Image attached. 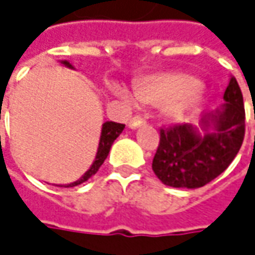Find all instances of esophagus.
<instances>
[{
    "mask_svg": "<svg viewBox=\"0 0 255 255\" xmlns=\"http://www.w3.org/2000/svg\"><path fill=\"white\" fill-rule=\"evenodd\" d=\"M142 126H145V121L142 120V119H139V117H134V119H131V121L128 123V127L131 128V129L142 127Z\"/></svg>",
    "mask_w": 255,
    "mask_h": 255,
    "instance_id": "esophagus-1",
    "label": "esophagus"
}]
</instances>
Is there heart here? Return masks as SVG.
<instances>
[{"instance_id": "b5f03b06", "label": "heart", "mask_w": 255, "mask_h": 255, "mask_svg": "<svg viewBox=\"0 0 255 255\" xmlns=\"http://www.w3.org/2000/svg\"><path fill=\"white\" fill-rule=\"evenodd\" d=\"M116 96L127 103L159 106V114L166 123L178 124L197 113L202 105L198 78L184 72H163L142 78L135 85L134 93L119 82L110 85Z\"/></svg>"}]
</instances>
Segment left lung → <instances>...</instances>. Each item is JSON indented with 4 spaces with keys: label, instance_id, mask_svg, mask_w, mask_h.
I'll use <instances>...</instances> for the list:
<instances>
[{
    "label": "left lung",
    "instance_id": "1",
    "mask_svg": "<svg viewBox=\"0 0 255 255\" xmlns=\"http://www.w3.org/2000/svg\"><path fill=\"white\" fill-rule=\"evenodd\" d=\"M222 105L201 114L198 124L160 129L152 170L166 186L200 188L228 169L243 143V95L230 77Z\"/></svg>",
    "mask_w": 255,
    "mask_h": 255
}]
</instances>
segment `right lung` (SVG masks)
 Listing matches in <instances>:
<instances>
[{"instance_id": "add662e5", "label": "right lung", "mask_w": 255, "mask_h": 255, "mask_svg": "<svg viewBox=\"0 0 255 255\" xmlns=\"http://www.w3.org/2000/svg\"><path fill=\"white\" fill-rule=\"evenodd\" d=\"M62 67H67L69 69H74V65L71 64L67 60H61L60 61ZM124 124H120V123H114V121H106L103 123L102 126V131H100V138H99V146H98V152H96V156H95V160L93 163L91 164V167L88 170L85 171V174L82 177H79L77 181L74 183H69V184H61L58 187H75L82 184L85 181H88L92 176H95L98 170L100 169V166L103 164V162L106 160V157L109 155L110 152V148L113 145V142L116 141V138L123 132L124 129Z\"/></svg>"}]
</instances>
